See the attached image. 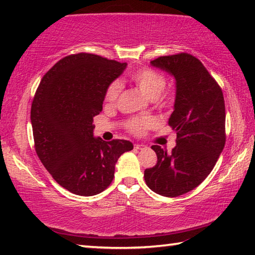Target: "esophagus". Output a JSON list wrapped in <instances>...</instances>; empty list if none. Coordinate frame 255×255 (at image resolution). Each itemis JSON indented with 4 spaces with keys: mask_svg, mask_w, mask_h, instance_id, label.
Masks as SVG:
<instances>
[{
    "mask_svg": "<svg viewBox=\"0 0 255 255\" xmlns=\"http://www.w3.org/2000/svg\"><path fill=\"white\" fill-rule=\"evenodd\" d=\"M135 148H136V149H144V148H146V145H143V144H135Z\"/></svg>",
    "mask_w": 255,
    "mask_h": 255,
    "instance_id": "obj_1",
    "label": "esophagus"
}]
</instances>
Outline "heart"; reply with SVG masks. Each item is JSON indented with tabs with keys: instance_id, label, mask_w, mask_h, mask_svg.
I'll return each mask as SVG.
<instances>
[{
	"instance_id": "b5f03b06",
	"label": "heart",
	"mask_w": 255,
	"mask_h": 255,
	"mask_svg": "<svg viewBox=\"0 0 255 255\" xmlns=\"http://www.w3.org/2000/svg\"><path fill=\"white\" fill-rule=\"evenodd\" d=\"M130 80L138 89L143 92L149 100H157L166 85V80L164 75L150 68H140L133 71L130 75ZM120 93H122V84L119 82H112L108 86L105 100L109 106H115L117 103ZM154 120L150 118L131 119L128 123L129 130L135 133H143L148 127L153 126Z\"/></svg>"
}]
</instances>
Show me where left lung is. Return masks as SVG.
I'll list each match as a JSON object with an SVG mask.
<instances>
[{
	"instance_id": "obj_1",
	"label": "left lung",
	"mask_w": 255,
	"mask_h": 255,
	"mask_svg": "<svg viewBox=\"0 0 255 255\" xmlns=\"http://www.w3.org/2000/svg\"><path fill=\"white\" fill-rule=\"evenodd\" d=\"M150 65L175 80L174 110L167 124L176 132V145L171 153L152 146L157 162L144 178L157 195L173 198L198 187L214 169L226 141L225 102L217 82L191 55L162 56Z\"/></svg>"
}]
</instances>
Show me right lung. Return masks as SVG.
<instances>
[{"instance_id": "add662e5", "label": "right lung", "mask_w": 255, "mask_h": 255, "mask_svg": "<svg viewBox=\"0 0 255 255\" xmlns=\"http://www.w3.org/2000/svg\"><path fill=\"white\" fill-rule=\"evenodd\" d=\"M127 63L81 53L57 62L42 77L31 106L38 157L56 182L74 195L94 196L109 187L115 166L131 141L93 135L108 86Z\"/></svg>"}]
</instances>
